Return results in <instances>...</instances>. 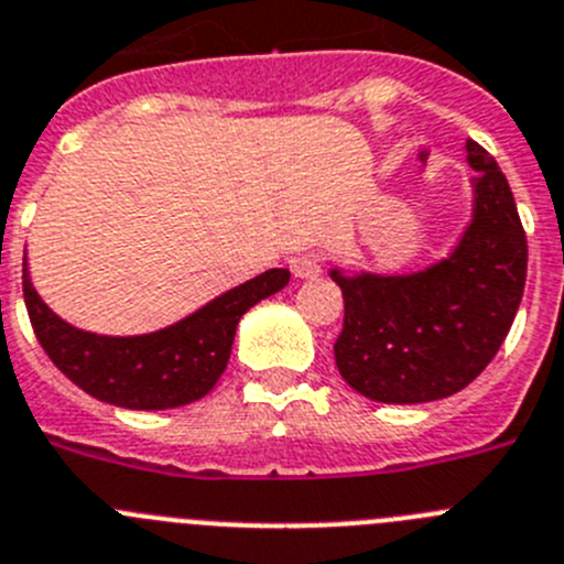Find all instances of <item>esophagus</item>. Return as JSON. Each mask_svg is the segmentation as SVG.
I'll list each match as a JSON object with an SVG mask.
<instances>
[{
    "mask_svg": "<svg viewBox=\"0 0 564 564\" xmlns=\"http://www.w3.org/2000/svg\"><path fill=\"white\" fill-rule=\"evenodd\" d=\"M289 270L294 278H317L323 272V256L317 252H306V256H297L289 261Z\"/></svg>",
    "mask_w": 564,
    "mask_h": 564,
    "instance_id": "34e87169",
    "label": "esophagus"
}]
</instances>
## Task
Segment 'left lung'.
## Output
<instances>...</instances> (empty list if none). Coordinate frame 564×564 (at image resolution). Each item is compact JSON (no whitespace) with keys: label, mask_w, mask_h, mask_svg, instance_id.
Segmentation results:
<instances>
[{"label":"left lung","mask_w":564,"mask_h":564,"mask_svg":"<svg viewBox=\"0 0 564 564\" xmlns=\"http://www.w3.org/2000/svg\"><path fill=\"white\" fill-rule=\"evenodd\" d=\"M475 216L449 258L419 275L343 278L339 377L384 404L435 402L464 390L500 351L525 289L529 245L495 156L466 140Z\"/></svg>","instance_id":"1"}]
</instances>
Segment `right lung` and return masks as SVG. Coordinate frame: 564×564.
Listing matches in <instances>:
<instances>
[{"label":"right lung","instance_id":"obj_1","mask_svg":"<svg viewBox=\"0 0 564 564\" xmlns=\"http://www.w3.org/2000/svg\"><path fill=\"white\" fill-rule=\"evenodd\" d=\"M289 270H270L230 289L176 326L143 337L78 332L50 312L22 270L24 306L55 368L100 402L129 410H169L210 393L225 373L241 314L281 292Z\"/></svg>","mask_w":564,"mask_h":564}]
</instances>
